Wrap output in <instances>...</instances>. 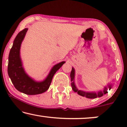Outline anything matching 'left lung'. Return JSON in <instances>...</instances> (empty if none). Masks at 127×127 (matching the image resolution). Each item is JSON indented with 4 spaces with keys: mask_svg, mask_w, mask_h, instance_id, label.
Instances as JSON below:
<instances>
[{
    "mask_svg": "<svg viewBox=\"0 0 127 127\" xmlns=\"http://www.w3.org/2000/svg\"><path fill=\"white\" fill-rule=\"evenodd\" d=\"M74 69L72 67V71H71L70 73V77H71V81H72V83H71V85H72V89L74 92H77V94L80 95L82 96H86V98H91V99H94L96 98L97 97H100L103 96V95L106 94L107 92L106 91L107 88L105 87V89H104V91L103 92L99 91L98 93H86V92L80 91V90H78L77 88H76L75 85L74 84L73 80H74ZM109 88V90H110L111 88H112V85H109L108 86Z\"/></svg>",
    "mask_w": 127,
    "mask_h": 127,
    "instance_id": "1",
    "label": "left lung"
}]
</instances>
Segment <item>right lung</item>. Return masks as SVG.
<instances>
[{
    "mask_svg": "<svg viewBox=\"0 0 127 127\" xmlns=\"http://www.w3.org/2000/svg\"><path fill=\"white\" fill-rule=\"evenodd\" d=\"M27 31L28 28H25L20 31L14 40L8 56V74L15 88L18 91L27 95L40 94L49 88L54 74L65 62H61L55 65L46 79L42 82H36L31 79L25 73L22 67L20 56L21 44Z\"/></svg>",
    "mask_w": 127,
    "mask_h": 127,
    "instance_id": "1",
    "label": "right lung"
}]
</instances>
